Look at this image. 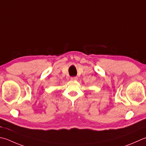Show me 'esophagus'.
Segmentation results:
<instances>
[{
    "instance_id": "34e87169",
    "label": "esophagus",
    "mask_w": 146,
    "mask_h": 146,
    "mask_svg": "<svg viewBox=\"0 0 146 146\" xmlns=\"http://www.w3.org/2000/svg\"><path fill=\"white\" fill-rule=\"evenodd\" d=\"M77 79H78V78H77L76 76H73V77H71V80H73V81L77 80Z\"/></svg>"
}]
</instances>
